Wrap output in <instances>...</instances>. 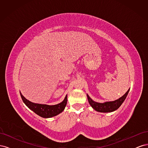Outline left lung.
Listing matches in <instances>:
<instances>
[{"mask_svg":"<svg viewBox=\"0 0 148 148\" xmlns=\"http://www.w3.org/2000/svg\"><path fill=\"white\" fill-rule=\"evenodd\" d=\"M129 91L130 89L123 96L120 97L119 99H117L114 101L106 102L104 103H99L94 101L88 95L87 97L89 104L96 111L99 112H113L118 109L120 106L122 104L123 101L126 99Z\"/></svg>","mask_w":148,"mask_h":148,"instance_id":"1","label":"left lung"}]
</instances>
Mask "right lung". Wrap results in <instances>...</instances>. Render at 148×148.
Returning a JSON list of instances; mask_svg holds the SVG:
<instances>
[{
    "instance_id": "right-lung-1",
    "label": "right lung",
    "mask_w": 148,
    "mask_h": 148,
    "mask_svg": "<svg viewBox=\"0 0 148 148\" xmlns=\"http://www.w3.org/2000/svg\"><path fill=\"white\" fill-rule=\"evenodd\" d=\"M20 96L25 105L29 109L33 110L34 113L39 115L40 117L43 118H50L62 112L65 109L67 103V96L66 95L64 100L59 104L53 106H49L47 104H41L34 103L26 99V98L21 95Z\"/></svg>"
}]
</instances>
